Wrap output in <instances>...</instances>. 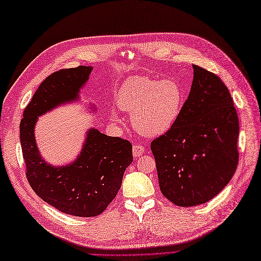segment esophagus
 Listing matches in <instances>:
<instances>
[{
  "label": "esophagus",
  "instance_id": "34e87169",
  "mask_svg": "<svg viewBox=\"0 0 261 261\" xmlns=\"http://www.w3.org/2000/svg\"><path fill=\"white\" fill-rule=\"evenodd\" d=\"M144 149H145V147L143 146L142 144H136V145H133L132 152H133L134 157H140L141 155L144 154Z\"/></svg>",
  "mask_w": 261,
  "mask_h": 261
}]
</instances>
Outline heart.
Returning a JSON list of instances; mask_svg holds the SVG:
<instances>
[{
	"label": "heart",
	"mask_w": 261,
	"mask_h": 261,
	"mask_svg": "<svg viewBox=\"0 0 261 261\" xmlns=\"http://www.w3.org/2000/svg\"><path fill=\"white\" fill-rule=\"evenodd\" d=\"M117 104L131 114L133 127L140 133L155 137L175 123L183 104V91L172 79L131 77L117 93Z\"/></svg>",
	"instance_id": "heart-1"
}]
</instances>
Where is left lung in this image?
<instances>
[{"label":"left lung","mask_w":261,"mask_h":261,"mask_svg":"<svg viewBox=\"0 0 261 261\" xmlns=\"http://www.w3.org/2000/svg\"><path fill=\"white\" fill-rule=\"evenodd\" d=\"M188 99L172 127L150 143L163 195L181 207L207 203L239 164V117L221 79L193 65Z\"/></svg>","instance_id":"1"}]
</instances>
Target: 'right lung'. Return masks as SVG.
Masks as SVG:
<instances>
[{
	"instance_id": "obj_1",
	"label": "right lung",
	"mask_w": 261,
	"mask_h": 261,
	"mask_svg": "<svg viewBox=\"0 0 261 261\" xmlns=\"http://www.w3.org/2000/svg\"><path fill=\"white\" fill-rule=\"evenodd\" d=\"M92 67L61 69L42 81L23 111L20 144L26 176L32 190L47 204L67 215L95 217L102 214L118 193L124 170L132 163L128 140L90 130L77 161L66 167L47 165L39 154L33 128L38 116L78 97Z\"/></svg>"
}]
</instances>
